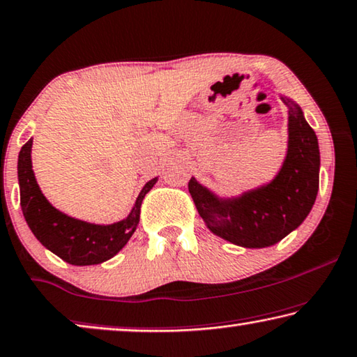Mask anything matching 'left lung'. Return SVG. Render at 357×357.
Here are the masks:
<instances>
[{"label": "left lung", "mask_w": 357, "mask_h": 357, "mask_svg": "<svg viewBox=\"0 0 357 357\" xmlns=\"http://www.w3.org/2000/svg\"><path fill=\"white\" fill-rule=\"evenodd\" d=\"M288 106V151L271 183L222 199L191 177L188 190L208 229L243 248H266L298 229L311 213L319 191L320 153L316 132L301 107Z\"/></svg>", "instance_id": "left-lung-1"}]
</instances>
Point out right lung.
Returning <instances> with one entry per match:
<instances>
[{
	"instance_id": "right-lung-1",
	"label": "right lung",
	"mask_w": 357,
	"mask_h": 357,
	"mask_svg": "<svg viewBox=\"0 0 357 357\" xmlns=\"http://www.w3.org/2000/svg\"><path fill=\"white\" fill-rule=\"evenodd\" d=\"M30 153H32V138L19 153L17 177L22 213L37 240L72 266L101 264L116 256L137 230L140 222L142 201L144 195L154 187L158 178L149 180L144 185L130 214L123 220L111 225L89 224L66 215L50 204L35 178Z\"/></svg>"
}]
</instances>
